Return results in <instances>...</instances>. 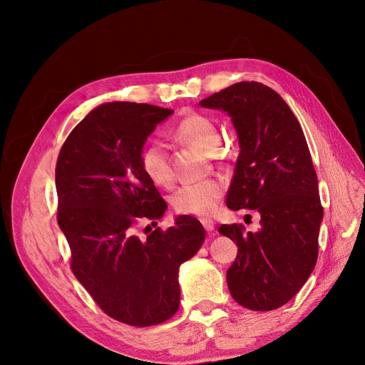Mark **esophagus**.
<instances>
[{
  "mask_svg": "<svg viewBox=\"0 0 365 365\" xmlns=\"http://www.w3.org/2000/svg\"><path fill=\"white\" fill-rule=\"evenodd\" d=\"M202 225H203V227H205L206 231L210 232V234H212V232H214L215 223L211 220V218H202Z\"/></svg>",
  "mask_w": 365,
  "mask_h": 365,
  "instance_id": "obj_1",
  "label": "esophagus"
}]
</instances>
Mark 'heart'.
Returning a JSON list of instances; mask_svg holds the SVG:
<instances>
[{
	"mask_svg": "<svg viewBox=\"0 0 365 365\" xmlns=\"http://www.w3.org/2000/svg\"><path fill=\"white\" fill-rule=\"evenodd\" d=\"M174 138L185 145L205 154L217 155L222 142L218 123L206 114L190 113L173 130ZM142 171L148 179L160 186L173 182V170L166 147L160 142H150L140 153ZM225 194V185L220 180H205L185 183L171 195V205L175 212L195 217H210L220 205Z\"/></svg>",
	"mask_w": 365,
	"mask_h": 365,
	"instance_id": "1",
	"label": "heart"
}]
</instances>
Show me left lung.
<instances>
[{"label": "left lung", "instance_id": "left-lung-1", "mask_svg": "<svg viewBox=\"0 0 365 365\" xmlns=\"http://www.w3.org/2000/svg\"><path fill=\"white\" fill-rule=\"evenodd\" d=\"M200 106L226 111L240 143L226 206L262 215L257 232L218 227L238 246L226 272L229 292L246 309H278L304 286L318 258L322 206L304 133L283 98L259 82H237Z\"/></svg>", "mask_w": 365, "mask_h": 365}]
</instances>
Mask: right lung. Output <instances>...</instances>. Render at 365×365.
Segmentation results:
<instances>
[{
	"mask_svg": "<svg viewBox=\"0 0 365 365\" xmlns=\"http://www.w3.org/2000/svg\"><path fill=\"white\" fill-rule=\"evenodd\" d=\"M171 113L150 103H102L73 128L56 162V217L73 274L108 317L134 327L175 314L179 267L205 242L191 215H179L166 231L138 234L140 222L155 226L166 211L142 171L140 153Z\"/></svg>",
	"mask_w": 365,
	"mask_h": 365,
	"instance_id": "add662e5",
	"label": "right lung"
}]
</instances>
